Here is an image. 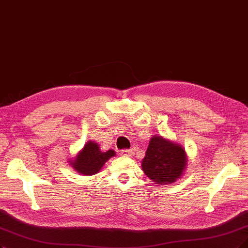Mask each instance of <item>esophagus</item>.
Listing matches in <instances>:
<instances>
[{"mask_svg": "<svg viewBox=\"0 0 248 248\" xmlns=\"http://www.w3.org/2000/svg\"><path fill=\"white\" fill-rule=\"evenodd\" d=\"M121 154L124 156H132V155H134V151L132 149H124L121 151Z\"/></svg>", "mask_w": 248, "mask_h": 248, "instance_id": "1", "label": "esophagus"}]
</instances>
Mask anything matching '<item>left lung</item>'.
Returning <instances> with one entry per match:
<instances>
[{"mask_svg":"<svg viewBox=\"0 0 248 248\" xmlns=\"http://www.w3.org/2000/svg\"><path fill=\"white\" fill-rule=\"evenodd\" d=\"M187 166L185 149L161 136H154L142 160L145 175L156 184L170 185L184 173Z\"/></svg>","mask_w":248,"mask_h":248,"instance_id":"1","label":"left lung"}]
</instances>
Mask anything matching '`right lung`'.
Wrapping results in <instances>:
<instances>
[{
    "mask_svg": "<svg viewBox=\"0 0 248 248\" xmlns=\"http://www.w3.org/2000/svg\"><path fill=\"white\" fill-rule=\"evenodd\" d=\"M115 152L109 149L106 152L100 150L99 145L93 141H88L84 148H82L73 160H70L69 163L71 167L79 172L80 175L91 176L99 172L103 168L105 162L113 157Z\"/></svg>",
    "mask_w": 248,
    "mask_h": 248,
    "instance_id": "obj_1",
    "label": "right lung"
}]
</instances>
